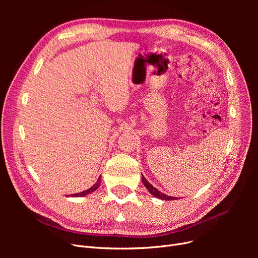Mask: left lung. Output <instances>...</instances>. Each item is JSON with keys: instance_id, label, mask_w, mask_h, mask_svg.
I'll list each match as a JSON object with an SVG mask.
<instances>
[{"instance_id": "8db88e82", "label": "left lung", "mask_w": 258, "mask_h": 258, "mask_svg": "<svg viewBox=\"0 0 258 258\" xmlns=\"http://www.w3.org/2000/svg\"><path fill=\"white\" fill-rule=\"evenodd\" d=\"M142 182H143V184H144V186L146 187V189L150 191L153 196H155V197H157V198H159V199H161V200H176L177 198L176 197H172V196H168V195H166V194H163V192H161V191H159L157 188H155V187L147 181V179L142 175Z\"/></svg>"}]
</instances>
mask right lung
I'll list each match as a JSON object with an SVG mask.
<instances>
[{
    "label": "right lung",
    "instance_id": "1",
    "mask_svg": "<svg viewBox=\"0 0 258 258\" xmlns=\"http://www.w3.org/2000/svg\"><path fill=\"white\" fill-rule=\"evenodd\" d=\"M100 183H101V175L98 177V179H97V183L93 185V186H91L89 189H87V190H84V191H81V192H76V194H72V195H70V196H72V197H85V196H87V195H89V194H91L92 191H95L96 189H98V187L100 186Z\"/></svg>",
    "mask_w": 258,
    "mask_h": 258
}]
</instances>
